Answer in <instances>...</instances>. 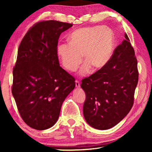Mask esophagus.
<instances>
[{
  "instance_id": "1",
  "label": "esophagus",
  "mask_w": 152,
  "mask_h": 152,
  "mask_svg": "<svg viewBox=\"0 0 152 152\" xmlns=\"http://www.w3.org/2000/svg\"><path fill=\"white\" fill-rule=\"evenodd\" d=\"M75 83H76V88H79L80 87V84L79 81L76 80V81H75Z\"/></svg>"
}]
</instances>
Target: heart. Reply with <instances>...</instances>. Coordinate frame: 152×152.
<instances>
[{
	"label": "heart",
	"instance_id": "b5f03b06",
	"mask_svg": "<svg viewBox=\"0 0 152 152\" xmlns=\"http://www.w3.org/2000/svg\"><path fill=\"white\" fill-rule=\"evenodd\" d=\"M68 42L59 43L57 55L64 68L71 72L76 70L83 56L86 61L79 71L83 76L92 66L97 70L107 65L115 50V36L109 27L92 25L75 30L68 36Z\"/></svg>",
	"mask_w": 152,
	"mask_h": 152
}]
</instances>
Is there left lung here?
<instances>
[{"instance_id": "left-lung-1", "label": "left lung", "mask_w": 152, "mask_h": 152, "mask_svg": "<svg viewBox=\"0 0 152 152\" xmlns=\"http://www.w3.org/2000/svg\"><path fill=\"white\" fill-rule=\"evenodd\" d=\"M103 68L82 80L86 94L83 114L97 129L118 124L132 109L138 82L137 61L127 35Z\"/></svg>"}]
</instances>
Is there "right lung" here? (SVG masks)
Segmentation results:
<instances>
[{
    "mask_svg": "<svg viewBox=\"0 0 152 152\" xmlns=\"http://www.w3.org/2000/svg\"><path fill=\"white\" fill-rule=\"evenodd\" d=\"M72 24L49 20L35 24L18 49L12 94L27 125L45 130L57 122L75 79L60 66L56 52L61 33Z\"/></svg>",
    "mask_w": 152,
    "mask_h": 152,
    "instance_id": "add662e5",
    "label": "right lung"
}]
</instances>
